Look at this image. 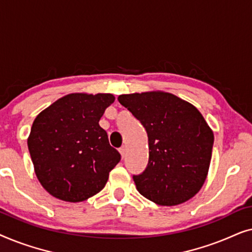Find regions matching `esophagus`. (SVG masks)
Returning a JSON list of instances; mask_svg holds the SVG:
<instances>
[{
	"label": "esophagus",
	"mask_w": 252,
	"mask_h": 252,
	"mask_svg": "<svg viewBox=\"0 0 252 252\" xmlns=\"http://www.w3.org/2000/svg\"><path fill=\"white\" fill-rule=\"evenodd\" d=\"M126 147H122L119 149V153H120V155H122V157H125V155H126Z\"/></svg>",
	"instance_id": "esophagus-1"
}]
</instances>
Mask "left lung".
<instances>
[{
	"mask_svg": "<svg viewBox=\"0 0 252 252\" xmlns=\"http://www.w3.org/2000/svg\"><path fill=\"white\" fill-rule=\"evenodd\" d=\"M118 101L148 134L149 161L133 175L137 191L158 205H178L197 194L208 175L213 132L190 103L165 92L120 95Z\"/></svg>",
	"mask_w": 252,
	"mask_h": 252,
	"instance_id": "obj_1",
	"label": "left lung"
}]
</instances>
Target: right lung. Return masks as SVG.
<instances>
[{
  "label": "right lung",
  "instance_id": "1",
  "mask_svg": "<svg viewBox=\"0 0 252 252\" xmlns=\"http://www.w3.org/2000/svg\"><path fill=\"white\" fill-rule=\"evenodd\" d=\"M112 94L63 96L34 120L27 146L42 187L65 202H82L104 188L120 154L99 126Z\"/></svg>",
  "mask_w": 252,
  "mask_h": 252
}]
</instances>
